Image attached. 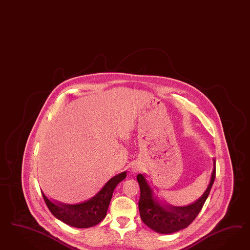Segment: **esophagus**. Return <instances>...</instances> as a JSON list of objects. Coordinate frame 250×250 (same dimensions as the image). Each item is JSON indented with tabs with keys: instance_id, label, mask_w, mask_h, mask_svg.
<instances>
[{
	"instance_id": "1",
	"label": "esophagus",
	"mask_w": 250,
	"mask_h": 250,
	"mask_svg": "<svg viewBox=\"0 0 250 250\" xmlns=\"http://www.w3.org/2000/svg\"><path fill=\"white\" fill-rule=\"evenodd\" d=\"M141 168H142V167L139 166L138 164H135L134 166L132 167V170L134 172H139L141 170Z\"/></svg>"
}]
</instances>
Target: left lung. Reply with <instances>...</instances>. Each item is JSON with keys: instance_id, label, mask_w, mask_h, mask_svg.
Listing matches in <instances>:
<instances>
[{"instance_id": "8db88e82", "label": "left lung", "mask_w": 250, "mask_h": 250, "mask_svg": "<svg viewBox=\"0 0 250 250\" xmlns=\"http://www.w3.org/2000/svg\"><path fill=\"white\" fill-rule=\"evenodd\" d=\"M215 168V159H213L211 181L204 195L195 203L183 207H172L158 203L157 200H154L151 188L146 182L144 176L137 175L136 179L140 187L138 208L145 225L160 234H171L189 227L202 210L210 193L216 174Z\"/></svg>"}]
</instances>
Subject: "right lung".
Instances as JSON below:
<instances>
[{
  "label": "right lung",
  "mask_w": 250,
  "mask_h": 250,
  "mask_svg": "<svg viewBox=\"0 0 250 250\" xmlns=\"http://www.w3.org/2000/svg\"><path fill=\"white\" fill-rule=\"evenodd\" d=\"M126 177V172L114 176L91 200L79 205H57L48 200L43 191L45 205L56 218L70 227L88 228L99 224L106 216L115 187Z\"/></svg>",
  "instance_id": "right-lung-1"
}]
</instances>
